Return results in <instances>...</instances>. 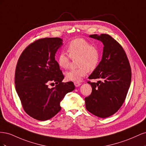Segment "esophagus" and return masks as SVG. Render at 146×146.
Listing matches in <instances>:
<instances>
[{
    "label": "esophagus",
    "instance_id": "1",
    "mask_svg": "<svg viewBox=\"0 0 146 146\" xmlns=\"http://www.w3.org/2000/svg\"><path fill=\"white\" fill-rule=\"evenodd\" d=\"M74 85L76 87H78V86H80L81 85V83L80 82H74Z\"/></svg>",
    "mask_w": 146,
    "mask_h": 146
}]
</instances>
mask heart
I'll return each instance as SVG.
<instances>
[{
    "label": "heart",
    "mask_w": 146,
    "mask_h": 146,
    "mask_svg": "<svg viewBox=\"0 0 146 146\" xmlns=\"http://www.w3.org/2000/svg\"><path fill=\"white\" fill-rule=\"evenodd\" d=\"M68 52L70 58H78V68L72 69L65 73L66 80L78 82L85 77L88 70H93L99 63V52L96 46L83 38L74 39L68 45ZM57 63L62 69H66L70 63V57L64 52H61L56 56Z\"/></svg>",
    "instance_id": "heart-1"
}]
</instances>
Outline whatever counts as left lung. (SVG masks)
<instances>
[{
  "label": "left lung",
  "instance_id": "8db88e82",
  "mask_svg": "<svg viewBox=\"0 0 146 146\" xmlns=\"http://www.w3.org/2000/svg\"><path fill=\"white\" fill-rule=\"evenodd\" d=\"M90 37L100 41L104 47L100 62L88 78L102 81L88 82L92 92L85 98L86 108L105 118L117 112L124 102L131 83V68L124 50L111 36L94 34Z\"/></svg>",
  "mask_w": 146,
  "mask_h": 146
}]
</instances>
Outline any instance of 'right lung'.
I'll list each match as a JSON object with an SVG mask.
<instances>
[{"label":"right lung","mask_w":146,"mask_h":146,"mask_svg":"<svg viewBox=\"0 0 146 146\" xmlns=\"http://www.w3.org/2000/svg\"><path fill=\"white\" fill-rule=\"evenodd\" d=\"M62 45L60 38L39 39L25 48L17 61L16 92L24 111L39 121L55 116L65 95L75 89L72 82H62L64 76L55 58ZM54 83L55 87H48Z\"/></svg>","instance_id":"right-lung-1"}]
</instances>
